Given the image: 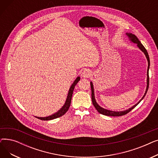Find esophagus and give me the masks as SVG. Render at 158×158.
Segmentation results:
<instances>
[{
    "instance_id": "34e87169",
    "label": "esophagus",
    "mask_w": 158,
    "mask_h": 158,
    "mask_svg": "<svg viewBox=\"0 0 158 158\" xmlns=\"http://www.w3.org/2000/svg\"><path fill=\"white\" fill-rule=\"evenodd\" d=\"M81 75H82V76L85 78H88L91 76V75H92V72H91L88 69H86L83 72H82Z\"/></svg>"
}]
</instances>
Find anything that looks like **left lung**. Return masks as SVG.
<instances>
[{
	"label": "left lung",
	"instance_id": "obj_1",
	"mask_svg": "<svg viewBox=\"0 0 158 158\" xmlns=\"http://www.w3.org/2000/svg\"><path fill=\"white\" fill-rule=\"evenodd\" d=\"M126 35L128 36L129 38L130 39V40L132 41V42H133L135 44H137V46L139 47V48L142 51L145 55L146 57H147V60L148 61V69H147V88H146V91H145V93L144 94V95L143 96V97L142 98V99L135 105H134L131 108L126 110V111H110V110H107L106 109L102 108L100 106H99L96 101H95V95H94V86H93V83L92 82H90V86H91V89H92V103L94 104V106H95V109L98 111V112L99 113H101L102 114L104 115H106V116H111V117H120V116H122L124 114H126L127 113H128L129 111H131L132 109L135 108V107L141 102L142 101V99L145 97L148 89V85H149V76H148V70H149V66H150V59H149V56L148 54V52L147 51L146 48L144 47V46L141 44V42L139 41V40L138 39V38L135 35H132V33H126Z\"/></svg>",
	"mask_w": 158,
	"mask_h": 158
}]
</instances>
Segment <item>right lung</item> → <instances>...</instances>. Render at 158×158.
Here are the masks:
<instances>
[{
	"mask_svg": "<svg viewBox=\"0 0 158 158\" xmlns=\"http://www.w3.org/2000/svg\"><path fill=\"white\" fill-rule=\"evenodd\" d=\"M80 81V77H77V79L74 81L71 87L69 89V92L68 94V96L67 98H66V100L65 102V104H64V106L61 107V109L60 110L58 111L57 113L51 115V116H48V117H37L38 119H40L41 120H53L57 118H59L60 117H62L63 115H64L66 112L69 109V107L70 106L71 104V100H72V94H73V89L75 86L77 85V82Z\"/></svg>",
	"mask_w": 158,
	"mask_h": 158,
	"instance_id": "1",
	"label": "right lung"
}]
</instances>
